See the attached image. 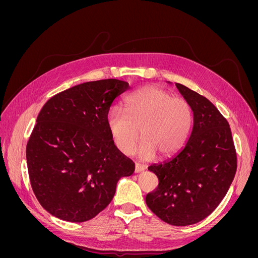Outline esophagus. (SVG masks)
<instances>
[{"label":"esophagus","instance_id":"34e87169","mask_svg":"<svg viewBox=\"0 0 258 258\" xmlns=\"http://www.w3.org/2000/svg\"><path fill=\"white\" fill-rule=\"evenodd\" d=\"M144 170H145V167H143L141 165H138V163L135 166V173H141Z\"/></svg>","mask_w":258,"mask_h":258}]
</instances>
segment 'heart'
Returning <instances> with one entry per match:
<instances>
[{
    "label": "heart",
    "instance_id": "obj_1",
    "mask_svg": "<svg viewBox=\"0 0 258 258\" xmlns=\"http://www.w3.org/2000/svg\"><path fill=\"white\" fill-rule=\"evenodd\" d=\"M123 112L112 108L106 115V126L113 143L120 153H134L140 131L143 143L138 150L141 159L155 154L169 157L184 144L191 126V110L182 98L155 86L131 93L122 103Z\"/></svg>",
    "mask_w": 258,
    "mask_h": 258
}]
</instances>
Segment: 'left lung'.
I'll list each match as a JSON object with an SVG mask.
<instances>
[{"label":"left lung","instance_id":"left-lung-1","mask_svg":"<svg viewBox=\"0 0 258 258\" xmlns=\"http://www.w3.org/2000/svg\"><path fill=\"white\" fill-rule=\"evenodd\" d=\"M175 86L192 111L191 131L172 158L148 167L159 184L145 201L163 222L187 226L220 205L235 177L237 155L229 123L214 104L182 84Z\"/></svg>","mask_w":258,"mask_h":258}]
</instances>
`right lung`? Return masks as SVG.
I'll use <instances>...</instances> for the list:
<instances>
[{
	"mask_svg": "<svg viewBox=\"0 0 258 258\" xmlns=\"http://www.w3.org/2000/svg\"><path fill=\"white\" fill-rule=\"evenodd\" d=\"M129 89L118 80L76 85L44 104L27 144L31 186L41 206L60 220H91L112 201L117 182L135 163L110 136L106 115Z\"/></svg>",
	"mask_w": 258,
	"mask_h": 258,
	"instance_id": "right-lung-1",
	"label": "right lung"
}]
</instances>
